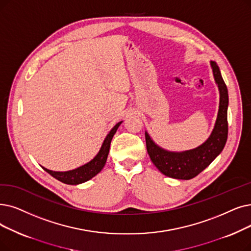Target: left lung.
<instances>
[{
	"label": "left lung",
	"instance_id": "left-lung-1",
	"mask_svg": "<svg viewBox=\"0 0 251 251\" xmlns=\"http://www.w3.org/2000/svg\"><path fill=\"white\" fill-rule=\"evenodd\" d=\"M211 69L215 83L220 91V106L214 128L210 136L198 148L183 151H170L157 146L146 131V144L148 154L154 165L164 176L176 179H191L197 176L219 156L227 138V88L222 77L219 65L211 61Z\"/></svg>",
	"mask_w": 251,
	"mask_h": 251
}]
</instances>
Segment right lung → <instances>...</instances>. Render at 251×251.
<instances>
[{"mask_svg": "<svg viewBox=\"0 0 251 251\" xmlns=\"http://www.w3.org/2000/svg\"><path fill=\"white\" fill-rule=\"evenodd\" d=\"M121 123L122 121L117 123L112 128L111 131L108 132V134L104 138L99 154H97L90 162L86 163V164L78 168L69 170V171H52L45 167H42V168L46 172H48L54 178H56L57 180L67 184H79L91 179L96 176V174H99L103 168L107 159L108 151H110L111 141L117 131V129L119 128L120 125H121Z\"/></svg>", "mask_w": 251, "mask_h": 251, "instance_id": "right-lung-1", "label": "right lung"}]
</instances>
